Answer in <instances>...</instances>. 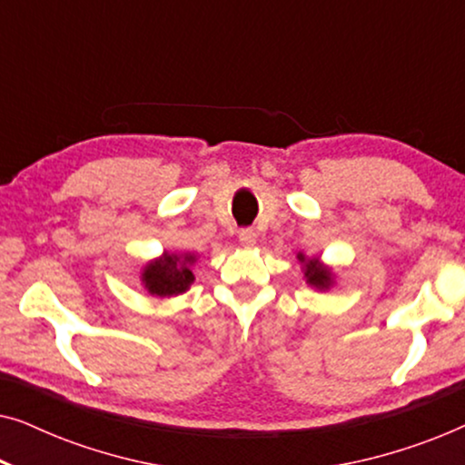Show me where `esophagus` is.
Returning a JSON list of instances; mask_svg holds the SVG:
<instances>
[{"instance_id":"34e87169","label":"esophagus","mask_w":465,"mask_h":465,"mask_svg":"<svg viewBox=\"0 0 465 465\" xmlns=\"http://www.w3.org/2000/svg\"><path fill=\"white\" fill-rule=\"evenodd\" d=\"M239 241H241V245L252 247V245H256L258 234H256V231H253V228H241V231H239Z\"/></svg>"}]
</instances>
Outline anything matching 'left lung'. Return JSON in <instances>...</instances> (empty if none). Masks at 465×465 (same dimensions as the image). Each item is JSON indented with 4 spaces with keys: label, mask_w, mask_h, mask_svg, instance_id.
<instances>
[{
    "label": "left lung",
    "mask_w": 465,
    "mask_h": 465,
    "mask_svg": "<svg viewBox=\"0 0 465 465\" xmlns=\"http://www.w3.org/2000/svg\"><path fill=\"white\" fill-rule=\"evenodd\" d=\"M298 260L304 262L302 253L298 256ZM304 277H307V283L315 285V288L320 290H328L330 283H332V272H330V269H326V266L317 262V260H307V262H304Z\"/></svg>",
    "instance_id": "left-lung-1"
}]
</instances>
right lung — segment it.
Wrapping results in <instances>:
<instances>
[{
    "mask_svg": "<svg viewBox=\"0 0 465 465\" xmlns=\"http://www.w3.org/2000/svg\"><path fill=\"white\" fill-rule=\"evenodd\" d=\"M194 262V256L180 258L175 253H164L163 258L154 260L143 269L142 282L145 290L154 296H177L190 288L194 282L190 264Z\"/></svg>",
    "mask_w": 465,
    "mask_h": 465,
    "instance_id": "1",
    "label": "right lung"
}]
</instances>
